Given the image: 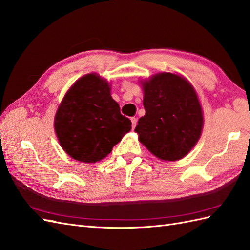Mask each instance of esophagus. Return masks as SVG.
Here are the masks:
<instances>
[{
	"mask_svg": "<svg viewBox=\"0 0 250 250\" xmlns=\"http://www.w3.org/2000/svg\"><path fill=\"white\" fill-rule=\"evenodd\" d=\"M131 122H132V129H134L136 126V124H137V119L135 118V117H132Z\"/></svg>",
	"mask_w": 250,
	"mask_h": 250,
	"instance_id": "34e87169",
	"label": "esophagus"
}]
</instances>
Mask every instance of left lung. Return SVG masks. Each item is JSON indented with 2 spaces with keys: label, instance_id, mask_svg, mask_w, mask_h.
I'll return each instance as SVG.
<instances>
[{
  "label": "left lung",
  "instance_id": "1",
  "mask_svg": "<svg viewBox=\"0 0 250 250\" xmlns=\"http://www.w3.org/2000/svg\"><path fill=\"white\" fill-rule=\"evenodd\" d=\"M146 114L135 132L153 156L176 161L187 156L203 129V113L194 88L173 73H159L142 82Z\"/></svg>",
  "mask_w": 250,
  "mask_h": 250
}]
</instances>
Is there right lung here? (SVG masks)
<instances>
[{
	"label": "right lung",
	"mask_w": 250,
	"mask_h": 250,
	"mask_svg": "<svg viewBox=\"0 0 250 250\" xmlns=\"http://www.w3.org/2000/svg\"><path fill=\"white\" fill-rule=\"evenodd\" d=\"M131 130L106 79L87 74L68 89L58 107L55 131L61 147L77 161L95 163Z\"/></svg>",
	"instance_id": "add662e5"
}]
</instances>
